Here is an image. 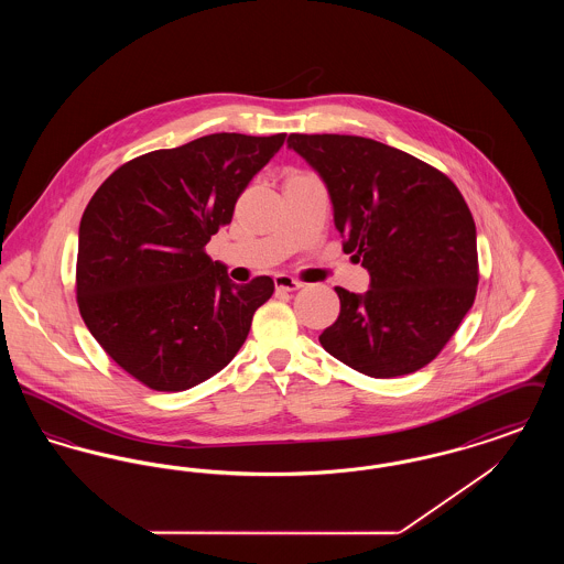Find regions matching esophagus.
I'll list each match as a JSON object with an SVG mask.
<instances>
[{
    "label": "esophagus",
    "instance_id": "1",
    "mask_svg": "<svg viewBox=\"0 0 564 564\" xmlns=\"http://www.w3.org/2000/svg\"><path fill=\"white\" fill-rule=\"evenodd\" d=\"M274 288L281 292H295L300 288H304L300 281H295L290 274H274Z\"/></svg>",
    "mask_w": 564,
    "mask_h": 564
}]
</instances>
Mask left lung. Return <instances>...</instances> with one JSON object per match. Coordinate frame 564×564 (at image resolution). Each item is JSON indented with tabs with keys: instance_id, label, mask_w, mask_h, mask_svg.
Instances as JSON below:
<instances>
[{
	"instance_id": "8db88e82",
	"label": "left lung",
	"mask_w": 564,
	"mask_h": 564,
	"mask_svg": "<svg viewBox=\"0 0 564 564\" xmlns=\"http://www.w3.org/2000/svg\"><path fill=\"white\" fill-rule=\"evenodd\" d=\"M323 180L343 249L370 290L336 288L340 315L323 349L372 378L412 375L453 338L474 304L478 247L471 212L427 162L355 134H290Z\"/></svg>"
}]
</instances>
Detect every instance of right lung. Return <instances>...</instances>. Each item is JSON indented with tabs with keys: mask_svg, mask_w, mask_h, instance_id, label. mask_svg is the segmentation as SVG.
Segmentation results:
<instances>
[{
	"mask_svg": "<svg viewBox=\"0 0 564 564\" xmlns=\"http://www.w3.org/2000/svg\"><path fill=\"white\" fill-rule=\"evenodd\" d=\"M285 133H214L116 169L78 232L76 294L95 340L154 391H186L226 368L274 292L205 253Z\"/></svg>",
	"mask_w": 564,
	"mask_h": 564,
	"instance_id": "obj_1",
	"label": "right lung"
}]
</instances>
